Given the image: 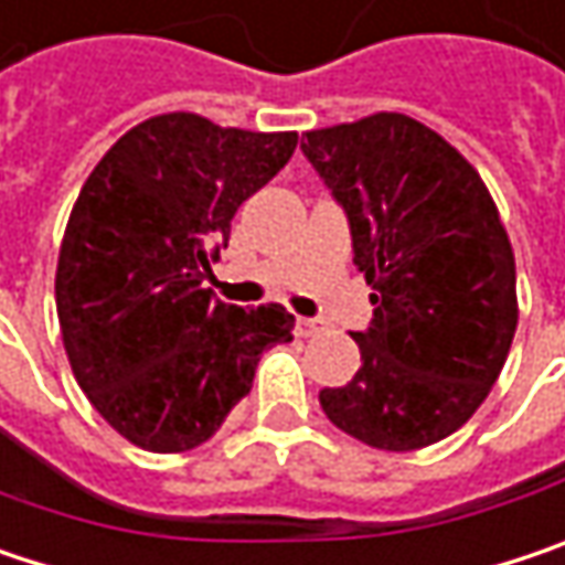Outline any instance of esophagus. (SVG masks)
Listing matches in <instances>:
<instances>
[{"label": "esophagus", "instance_id": "34e87169", "mask_svg": "<svg viewBox=\"0 0 565 565\" xmlns=\"http://www.w3.org/2000/svg\"><path fill=\"white\" fill-rule=\"evenodd\" d=\"M324 331V321H318V318H299L296 321V334L299 338H315V334H321Z\"/></svg>", "mask_w": 565, "mask_h": 565}]
</instances>
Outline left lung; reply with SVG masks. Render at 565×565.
I'll return each mask as SVG.
<instances>
[{"instance_id":"8db88e82","label":"left lung","mask_w":565,"mask_h":565,"mask_svg":"<svg viewBox=\"0 0 565 565\" xmlns=\"http://www.w3.org/2000/svg\"><path fill=\"white\" fill-rule=\"evenodd\" d=\"M302 150L347 212L376 305L353 334L356 376L321 388V408L376 450L430 447L486 402L518 328L499 209L457 147L398 111L305 131Z\"/></svg>"}]
</instances>
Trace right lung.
<instances>
[{"label": "right lung", "mask_w": 565, "mask_h": 565, "mask_svg": "<svg viewBox=\"0 0 565 565\" xmlns=\"http://www.w3.org/2000/svg\"><path fill=\"white\" fill-rule=\"evenodd\" d=\"M296 143V131L167 111L121 135L83 182L54 279L63 347L93 408L135 447L205 444L250 392L263 350L292 341L282 305L244 311L205 279L234 212Z\"/></svg>", "instance_id": "1"}]
</instances>
